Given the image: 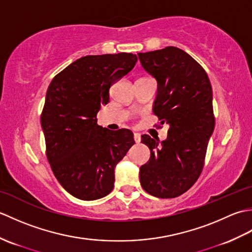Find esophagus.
I'll return each instance as SVG.
<instances>
[{"label": "esophagus", "instance_id": "esophagus-1", "mask_svg": "<svg viewBox=\"0 0 252 252\" xmlns=\"http://www.w3.org/2000/svg\"><path fill=\"white\" fill-rule=\"evenodd\" d=\"M134 141H135V143L141 142V134H140V133H134Z\"/></svg>", "mask_w": 252, "mask_h": 252}]
</instances>
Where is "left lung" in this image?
Masks as SVG:
<instances>
[{
	"mask_svg": "<svg viewBox=\"0 0 252 252\" xmlns=\"http://www.w3.org/2000/svg\"><path fill=\"white\" fill-rule=\"evenodd\" d=\"M137 55L158 84L154 114L169 126L161 143L142 135L151 158L140 168L141 185L155 197L174 198L189 190L202 171L215 130L212 88L205 69L178 47Z\"/></svg>",
	"mask_w": 252,
	"mask_h": 252,
	"instance_id": "1",
	"label": "left lung"
}]
</instances>
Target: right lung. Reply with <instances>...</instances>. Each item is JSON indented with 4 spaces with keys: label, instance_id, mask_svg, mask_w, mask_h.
Returning <instances> with one entry per match:
<instances>
[{
    "label": "right lung",
    "instance_id": "obj_1",
    "mask_svg": "<svg viewBox=\"0 0 252 252\" xmlns=\"http://www.w3.org/2000/svg\"><path fill=\"white\" fill-rule=\"evenodd\" d=\"M137 62L132 53L88 55L52 80L41 115L46 157L69 194L96 200L114 189L115 168L134 145L132 131L97 125L100 105L109 101L112 84Z\"/></svg>",
    "mask_w": 252,
    "mask_h": 252
}]
</instances>
